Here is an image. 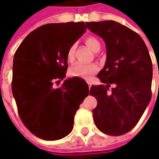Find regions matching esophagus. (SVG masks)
Listing matches in <instances>:
<instances>
[{
	"instance_id": "esophagus-1",
	"label": "esophagus",
	"mask_w": 159,
	"mask_h": 159,
	"mask_svg": "<svg viewBox=\"0 0 159 159\" xmlns=\"http://www.w3.org/2000/svg\"><path fill=\"white\" fill-rule=\"evenodd\" d=\"M87 83L89 84V88H91V85H92V83H91V81H89V80H87Z\"/></svg>"
}]
</instances>
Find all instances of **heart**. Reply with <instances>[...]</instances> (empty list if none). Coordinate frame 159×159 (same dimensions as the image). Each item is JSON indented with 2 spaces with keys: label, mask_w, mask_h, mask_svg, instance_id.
Instances as JSON below:
<instances>
[{
  "label": "heart",
  "mask_w": 159,
  "mask_h": 159,
  "mask_svg": "<svg viewBox=\"0 0 159 159\" xmlns=\"http://www.w3.org/2000/svg\"><path fill=\"white\" fill-rule=\"evenodd\" d=\"M86 44L89 47L90 49L93 51L97 52L100 50L101 45L98 40L93 36H88L85 39ZM74 51H75V44H71L67 52H66V58L69 62H72L74 60ZM98 70V66L95 64H81L78 63L72 65L69 70V73L72 77H80V78H89L92 76Z\"/></svg>",
  "instance_id": "1"
}]
</instances>
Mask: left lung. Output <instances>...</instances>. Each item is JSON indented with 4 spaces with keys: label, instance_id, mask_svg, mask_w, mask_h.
<instances>
[{
    "label": "left lung",
    "instance_id": "obj_1",
    "mask_svg": "<svg viewBox=\"0 0 159 159\" xmlns=\"http://www.w3.org/2000/svg\"><path fill=\"white\" fill-rule=\"evenodd\" d=\"M87 25L102 38L107 50L105 65L97 74L104 85L92 86L89 90L97 100L93 110L94 121L102 133L122 135L136 125L150 103V53L139 34L118 22H89Z\"/></svg>",
    "mask_w": 159,
    "mask_h": 159
}]
</instances>
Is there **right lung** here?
Wrapping results in <instances>:
<instances>
[{
  "mask_svg": "<svg viewBox=\"0 0 159 159\" xmlns=\"http://www.w3.org/2000/svg\"><path fill=\"white\" fill-rule=\"evenodd\" d=\"M87 23L68 22L41 25L28 34L13 59L12 93L24 125L37 137L55 141L73 128L89 85L79 77L65 78L66 52L81 37Z\"/></svg>",
  "mask_w": 159,
  "mask_h": 159,
  "instance_id": "obj_1",
  "label": "right lung"
}]
</instances>
